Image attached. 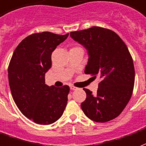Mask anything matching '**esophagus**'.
<instances>
[{
	"label": "esophagus",
	"instance_id": "esophagus-1",
	"mask_svg": "<svg viewBox=\"0 0 146 146\" xmlns=\"http://www.w3.org/2000/svg\"><path fill=\"white\" fill-rule=\"evenodd\" d=\"M70 89H72V90H76L78 88H77V87H75V86H70Z\"/></svg>",
	"mask_w": 146,
	"mask_h": 146
}]
</instances>
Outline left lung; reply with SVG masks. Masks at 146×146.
Returning a JSON list of instances; mask_svg holds the SVG:
<instances>
[{
    "mask_svg": "<svg viewBox=\"0 0 146 146\" xmlns=\"http://www.w3.org/2000/svg\"><path fill=\"white\" fill-rule=\"evenodd\" d=\"M70 36L88 51L85 73L101 78L94 95L83 89L86 99L82 110L93 121H111L124 110L134 89L135 68L127 46L113 31L98 26L71 32Z\"/></svg>",
    "mask_w": 146,
    "mask_h": 146,
    "instance_id": "1",
    "label": "left lung"
}]
</instances>
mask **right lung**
I'll use <instances>...</instances> for the list:
<instances>
[{
	"mask_svg": "<svg viewBox=\"0 0 146 146\" xmlns=\"http://www.w3.org/2000/svg\"><path fill=\"white\" fill-rule=\"evenodd\" d=\"M68 36L50 32L32 34L15 50L7 72L11 92L16 106L36 124H50L62 116L70 88L48 86L45 74L51 68V54Z\"/></svg>",
	"mask_w": 146,
	"mask_h": 146,
	"instance_id": "add662e5",
	"label": "right lung"
}]
</instances>
